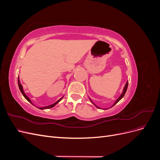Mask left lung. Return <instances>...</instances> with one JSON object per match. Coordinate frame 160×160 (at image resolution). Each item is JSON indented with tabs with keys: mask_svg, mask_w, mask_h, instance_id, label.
<instances>
[{
	"mask_svg": "<svg viewBox=\"0 0 160 160\" xmlns=\"http://www.w3.org/2000/svg\"><path fill=\"white\" fill-rule=\"evenodd\" d=\"M128 81H127V83H126V84H125V87H124V88H123V92H122V95H121L119 97V98L117 99V100H116L115 101V103L113 105V106H114L116 103H117L118 102H119V101L121 100V99H122L123 98V96L125 95V93H126V91H127V89H128ZM89 99H90V101H91V102H92V101L91 100V99L89 98ZM92 103H93V104H94L93 102H92ZM95 105V104H94ZM96 106V107L97 108H99V107H98V106H97V105H95ZM113 106H112V107H113ZM112 107H111V108H112Z\"/></svg>",
	"mask_w": 160,
	"mask_h": 160,
	"instance_id": "8db88e82",
	"label": "left lung"
}]
</instances>
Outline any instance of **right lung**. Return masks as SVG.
<instances>
[{
    "instance_id": "1",
    "label": "right lung",
    "mask_w": 160,
    "mask_h": 160,
    "mask_svg": "<svg viewBox=\"0 0 160 160\" xmlns=\"http://www.w3.org/2000/svg\"><path fill=\"white\" fill-rule=\"evenodd\" d=\"M18 88H19V89H20V91H21V92L22 93V95L25 97V98L28 101V102H30L31 104H32V103L31 102V99L28 98V96H27V95L25 93V92H24V91H23V88H22V85L21 84V83H20V81H19V78H18ZM63 98V97H62V98H61V99H59V100H58L57 101H56L55 103H54L53 104H52V105H49V106H46V107H43V108H38V109H49V108H53L54 107V106L55 105H57L58 103L59 102V101ZM33 105V104H32Z\"/></svg>"
}]
</instances>
